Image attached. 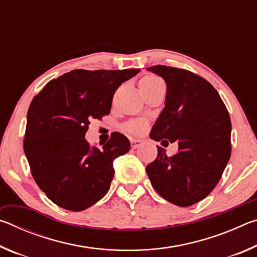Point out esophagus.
Segmentation results:
<instances>
[{"mask_svg":"<svg viewBox=\"0 0 257 257\" xmlns=\"http://www.w3.org/2000/svg\"><path fill=\"white\" fill-rule=\"evenodd\" d=\"M142 141L141 139H130V144H132L133 149H138L139 146L142 145Z\"/></svg>","mask_w":257,"mask_h":257,"instance_id":"34e87169","label":"esophagus"}]
</instances>
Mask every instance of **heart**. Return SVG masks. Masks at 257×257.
<instances>
[{
    "label": "heart",
    "instance_id": "b5f03b06",
    "mask_svg": "<svg viewBox=\"0 0 257 257\" xmlns=\"http://www.w3.org/2000/svg\"><path fill=\"white\" fill-rule=\"evenodd\" d=\"M160 85H164V82L159 76L155 75H147L139 80V88H141L142 93L149 92V90L153 89ZM123 128L125 132H128L129 134L138 136V135L145 133V130L147 128V122L143 119H133L129 120L128 122L123 125Z\"/></svg>",
    "mask_w": 257,
    "mask_h": 257
}]
</instances>
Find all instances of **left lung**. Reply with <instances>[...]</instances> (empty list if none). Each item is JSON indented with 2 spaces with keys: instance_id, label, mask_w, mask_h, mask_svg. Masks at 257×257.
I'll return each instance as SVG.
<instances>
[{
  "instance_id": "obj_1",
  "label": "left lung",
  "mask_w": 257,
  "mask_h": 257,
  "mask_svg": "<svg viewBox=\"0 0 257 257\" xmlns=\"http://www.w3.org/2000/svg\"><path fill=\"white\" fill-rule=\"evenodd\" d=\"M147 70L167 82L165 107L150 137L179 145L172 156L158 146V158L146 167L147 176L168 202L190 206L214 189L231 155L229 113L214 87L196 73L167 66Z\"/></svg>"
}]
</instances>
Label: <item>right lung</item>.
<instances>
[{
    "label": "right lung",
    "instance_id": "add662e5",
    "mask_svg": "<svg viewBox=\"0 0 257 257\" xmlns=\"http://www.w3.org/2000/svg\"><path fill=\"white\" fill-rule=\"evenodd\" d=\"M139 69H76L49 81L30 103L24 151L38 187L56 205L79 212L110 189L113 160L130 150L113 133L102 150L85 139L90 121L111 111L115 90Z\"/></svg>",
    "mask_w": 257,
    "mask_h": 257
}]
</instances>
